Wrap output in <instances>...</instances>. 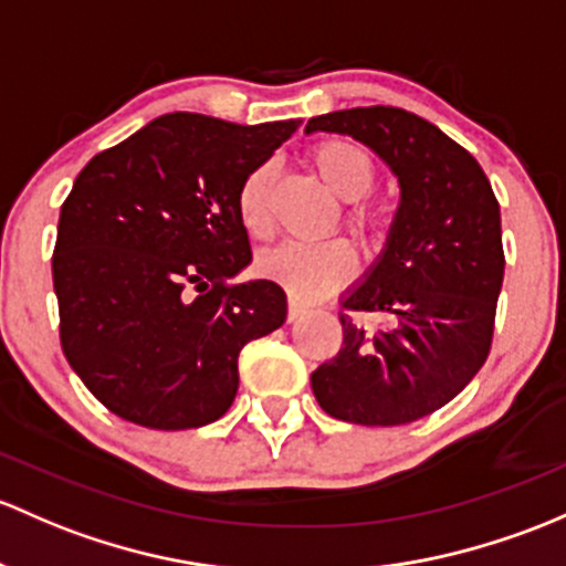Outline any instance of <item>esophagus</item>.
Returning a JSON list of instances; mask_svg holds the SVG:
<instances>
[{
    "instance_id": "34e87169",
    "label": "esophagus",
    "mask_w": 566,
    "mask_h": 566,
    "mask_svg": "<svg viewBox=\"0 0 566 566\" xmlns=\"http://www.w3.org/2000/svg\"><path fill=\"white\" fill-rule=\"evenodd\" d=\"M303 314H306V306H303L301 301L290 298L287 301V323H295V319H301Z\"/></svg>"
}]
</instances>
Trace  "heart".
<instances>
[{
    "label": "heart",
    "mask_w": 566,
    "mask_h": 566,
    "mask_svg": "<svg viewBox=\"0 0 566 566\" xmlns=\"http://www.w3.org/2000/svg\"><path fill=\"white\" fill-rule=\"evenodd\" d=\"M312 165L325 187L338 200L352 203L344 211V224L363 247H377L388 230V217L379 206L360 203L377 184V163L366 148L353 140L333 138L312 148ZM271 168L260 165L241 181L235 192V213L241 228L252 238L271 233V206H268ZM258 271L271 282L282 284L295 301H319L349 282L355 271V254L347 241L298 243L287 241L268 249L258 258Z\"/></svg>",
    "instance_id": "heart-1"
}]
</instances>
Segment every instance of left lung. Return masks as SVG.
Wrapping results in <instances>:
<instances>
[{
    "label": "left lung",
    "instance_id": "1",
    "mask_svg": "<svg viewBox=\"0 0 566 566\" xmlns=\"http://www.w3.org/2000/svg\"><path fill=\"white\" fill-rule=\"evenodd\" d=\"M306 133L360 140L401 189L382 254L342 301L382 323L338 314L344 344L312 390L344 423H412L453 401L491 349L504 279L496 195L467 148L409 111H333L308 118Z\"/></svg>",
    "mask_w": 566,
    "mask_h": 566
}]
</instances>
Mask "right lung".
<instances>
[{
    "label": "right lung",
    "instance_id": "add662e5",
    "mask_svg": "<svg viewBox=\"0 0 566 566\" xmlns=\"http://www.w3.org/2000/svg\"><path fill=\"white\" fill-rule=\"evenodd\" d=\"M301 122L165 113L81 170L59 213L53 290L64 358L118 418L159 431L222 418L238 353L282 328L252 263L235 192Z\"/></svg>",
    "mask_w": 566,
    "mask_h": 566
}]
</instances>
